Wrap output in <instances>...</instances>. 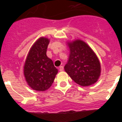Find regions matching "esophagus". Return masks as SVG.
I'll return each mask as SVG.
<instances>
[{
	"label": "esophagus",
	"mask_w": 122,
	"mask_h": 122,
	"mask_svg": "<svg viewBox=\"0 0 122 122\" xmlns=\"http://www.w3.org/2000/svg\"><path fill=\"white\" fill-rule=\"evenodd\" d=\"M59 71H63L64 70V67H63V66H59Z\"/></svg>",
	"instance_id": "1"
}]
</instances>
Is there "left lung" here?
<instances>
[{
	"mask_svg": "<svg viewBox=\"0 0 122 122\" xmlns=\"http://www.w3.org/2000/svg\"><path fill=\"white\" fill-rule=\"evenodd\" d=\"M70 54L65 71L75 82L81 86H89L98 80L101 65L92 49L85 42L76 40L68 42Z\"/></svg>",
	"mask_w": 122,
	"mask_h": 122,
	"instance_id": "obj_1",
	"label": "left lung"
}]
</instances>
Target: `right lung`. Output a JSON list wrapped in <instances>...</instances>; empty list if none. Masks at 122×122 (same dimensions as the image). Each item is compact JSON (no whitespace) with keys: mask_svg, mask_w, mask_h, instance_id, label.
Listing matches in <instances>:
<instances>
[{"mask_svg":"<svg viewBox=\"0 0 122 122\" xmlns=\"http://www.w3.org/2000/svg\"><path fill=\"white\" fill-rule=\"evenodd\" d=\"M49 40L41 37L34 43L24 65V75L33 90L45 91L53 83L58 72L53 62L46 55Z\"/></svg>","mask_w":122,"mask_h":122,"instance_id":"1","label":"right lung"}]
</instances>
